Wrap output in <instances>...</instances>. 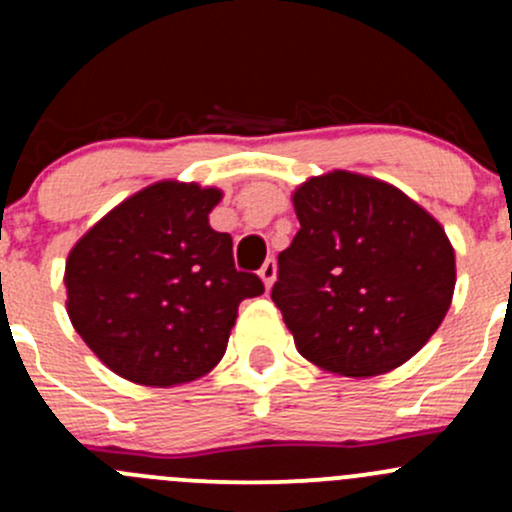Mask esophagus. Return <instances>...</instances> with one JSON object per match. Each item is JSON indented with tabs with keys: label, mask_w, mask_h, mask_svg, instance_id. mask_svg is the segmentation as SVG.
<instances>
[{
	"label": "esophagus",
	"mask_w": 512,
	"mask_h": 512,
	"mask_svg": "<svg viewBox=\"0 0 512 512\" xmlns=\"http://www.w3.org/2000/svg\"><path fill=\"white\" fill-rule=\"evenodd\" d=\"M260 277H262V282H265L267 289L275 285V280H277V262L272 260V257L265 262V265L260 267Z\"/></svg>",
	"instance_id": "1"
}]
</instances>
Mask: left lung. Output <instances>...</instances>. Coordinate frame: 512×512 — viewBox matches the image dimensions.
<instances>
[{
	"mask_svg": "<svg viewBox=\"0 0 512 512\" xmlns=\"http://www.w3.org/2000/svg\"><path fill=\"white\" fill-rule=\"evenodd\" d=\"M292 205L299 232L277 257L272 302L297 352L352 379L406 364L456 289L443 225L396 185L352 170L304 180Z\"/></svg>",
	"mask_w": 512,
	"mask_h": 512,
	"instance_id": "1",
	"label": "left lung"
}]
</instances>
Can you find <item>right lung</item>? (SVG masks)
Returning <instances> with one entry per match:
<instances>
[{
	"mask_svg": "<svg viewBox=\"0 0 512 512\" xmlns=\"http://www.w3.org/2000/svg\"><path fill=\"white\" fill-rule=\"evenodd\" d=\"M220 200L218 188L158 180L71 247L66 312L113 374L158 389L200 379L223 359L242 299L265 292L210 227Z\"/></svg>",
	"mask_w": 512,
	"mask_h": 512,
	"instance_id": "right-lung-1",
	"label": "right lung"
}]
</instances>
